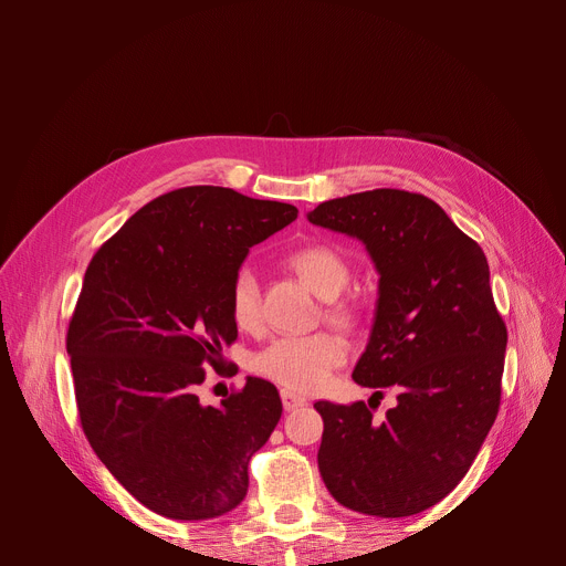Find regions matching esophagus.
<instances>
[{"mask_svg": "<svg viewBox=\"0 0 566 566\" xmlns=\"http://www.w3.org/2000/svg\"><path fill=\"white\" fill-rule=\"evenodd\" d=\"M280 397H282L284 410H295V408H301V406H307V399H305V397L295 395V392H291V390H282Z\"/></svg>", "mask_w": 566, "mask_h": 566, "instance_id": "34e87169", "label": "esophagus"}]
</instances>
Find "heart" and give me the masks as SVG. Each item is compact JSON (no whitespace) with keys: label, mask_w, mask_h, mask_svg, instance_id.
<instances>
[{"label":"heart","mask_w":566,"mask_h":566,"mask_svg":"<svg viewBox=\"0 0 566 566\" xmlns=\"http://www.w3.org/2000/svg\"><path fill=\"white\" fill-rule=\"evenodd\" d=\"M289 265L321 298H337L348 284L350 271L346 259L331 245L310 243L289 254ZM231 321L243 331H252L261 321L259 286L248 268H241L229 286ZM331 316L348 321L353 310L346 303L331 305ZM348 358V344L335 333H314L303 337H277L259 350L252 369L282 385L291 392H316L331 382L333 371Z\"/></svg>","instance_id":"b5f03b06"}]
</instances>
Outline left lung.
<instances>
[{"label": "left lung", "instance_id": "8db88e82", "mask_svg": "<svg viewBox=\"0 0 566 566\" xmlns=\"http://www.w3.org/2000/svg\"><path fill=\"white\" fill-rule=\"evenodd\" d=\"M307 218L367 245L378 305L353 380L380 399L385 388L397 395L382 420L365 401L314 403L321 478L353 512L420 514L465 478L497 418L507 325L486 254L420 192L367 190L323 201Z\"/></svg>", "mask_w": 566, "mask_h": 566}]
</instances>
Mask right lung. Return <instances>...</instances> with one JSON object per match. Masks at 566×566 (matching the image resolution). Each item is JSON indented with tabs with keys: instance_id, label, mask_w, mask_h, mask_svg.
Instances as JSON below:
<instances>
[{
	"instance_id": "right-lung-1",
	"label": "right lung",
	"mask_w": 566,
	"mask_h": 566,
	"mask_svg": "<svg viewBox=\"0 0 566 566\" xmlns=\"http://www.w3.org/2000/svg\"><path fill=\"white\" fill-rule=\"evenodd\" d=\"M298 208L231 188L165 192L88 261L69 323L75 403L96 457L130 495L176 521L231 512L248 463L282 418L273 382L248 378L220 406L197 397L238 337L229 286L250 248Z\"/></svg>"
}]
</instances>
